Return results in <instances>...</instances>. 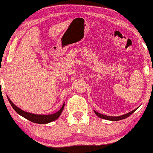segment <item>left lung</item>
Instances as JSON below:
<instances>
[{
    "label": "left lung",
    "mask_w": 153,
    "mask_h": 153,
    "mask_svg": "<svg viewBox=\"0 0 153 153\" xmlns=\"http://www.w3.org/2000/svg\"><path fill=\"white\" fill-rule=\"evenodd\" d=\"M137 108H136V109H134V110H132V111H131V112H128V113H127V114H125L121 115V116H119V117H110V116H107V115H104V114L99 113V112H96V111H95V110H94V113L96 114L99 117H100V118L103 119H106V120L119 121V120H121V119H124L126 118H127V117H128L129 116H130V115H131L134 111H135V110L137 109Z\"/></svg>",
    "instance_id": "8db88e82"
}]
</instances>
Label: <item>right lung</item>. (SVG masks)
I'll use <instances>...</instances> for the list:
<instances>
[{
	"label": "right lung",
	"instance_id": "add662e5",
	"mask_svg": "<svg viewBox=\"0 0 153 153\" xmlns=\"http://www.w3.org/2000/svg\"><path fill=\"white\" fill-rule=\"evenodd\" d=\"M9 102L10 103L12 107L14 108V110L16 111L18 114L21 115V116L23 117L24 118L27 119V120L32 121L33 123H40V124H44V123H48L52 121L56 120L59 118V117L60 116L62 111H63L65 104H63L62 105V107L58 112H56V113L52 114H48V115H41V114H35L32 113H29V112H25L21 109H20L19 108H18L16 105H15L14 103L12 102V101L7 97Z\"/></svg>",
	"mask_w": 153,
	"mask_h": 153
}]
</instances>
